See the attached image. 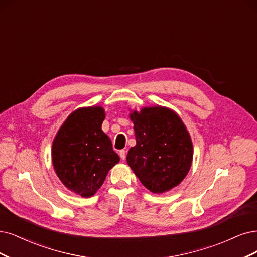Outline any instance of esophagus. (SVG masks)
Masks as SVG:
<instances>
[{
  "instance_id": "obj_1",
  "label": "esophagus",
  "mask_w": 257,
  "mask_h": 257,
  "mask_svg": "<svg viewBox=\"0 0 257 257\" xmlns=\"http://www.w3.org/2000/svg\"><path fill=\"white\" fill-rule=\"evenodd\" d=\"M119 157L121 160H125L126 159V150H123V149L119 150Z\"/></svg>"
}]
</instances>
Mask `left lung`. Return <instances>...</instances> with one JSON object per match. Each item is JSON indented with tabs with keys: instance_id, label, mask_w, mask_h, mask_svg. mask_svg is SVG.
Here are the masks:
<instances>
[{
	"instance_id": "8db88e82",
	"label": "left lung",
	"mask_w": 257,
	"mask_h": 257,
	"mask_svg": "<svg viewBox=\"0 0 257 257\" xmlns=\"http://www.w3.org/2000/svg\"><path fill=\"white\" fill-rule=\"evenodd\" d=\"M137 145L127 163L146 188L155 194L179 185L193 161L191 137L177 114L163 107L144 108L130 115Z\"/></svg>"
}]
</instances>
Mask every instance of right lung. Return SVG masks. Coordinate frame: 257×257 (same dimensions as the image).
I'll use <instances>...</instances> for the list:
<instances>
[{
  "label": "right lung",
  "mask_w": 257,
  "mask_h": 257,
  "mask_svg": "<svg viewBox=\"0 0 257 257\" xmlns=\"http://www.w3.org/2000/svg\"><path fill=\"white\" fill-rule=\"evenodd\" d=\"M104 111L81 108L66 118L53 142V165L64 186L81 197H91L118 163L111 140L101 130Z\"/></svg>",
  "instance_id": "obj_1"
}]
</instances>
